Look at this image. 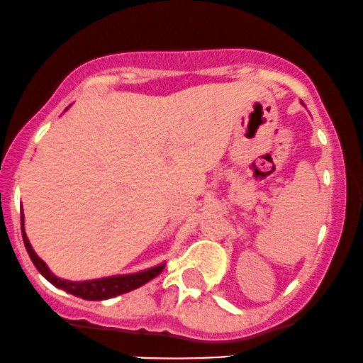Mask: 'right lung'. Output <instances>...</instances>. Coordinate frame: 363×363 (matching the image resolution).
I'll use <instances>...</instances> for the list:
<instances>
[{"instance_id":"right-lung-1","label":"right lung","mask_w":363,"mask_h":363,"mask_svg":"<svg viewBox=\"0 0 363 363\" xmlns=\"http://www.w3.org/2000/svg\"><path fill=\"white\" fill-rule=\"evenodd\" d=\"M21 225H22V237H24V244L27 252H29V258L33 259L34 267L38 268V272L45 277L46 280L58 287V289H64L71 294L77 296V298L89 299V301H99V299H108L114 298V296L124 294V292H130L136 289V287L143 286L149 280L155 279L164 268V263L157 264V267L149 268L145 272H138V274H128V275H118V277H105V279H96V280H84V282H71V280L58 279L48 270L46 263L40 256L34 252L33 245H30L29 239H27L24 232V216H21Z\"/></svg>"}]
</instances>
